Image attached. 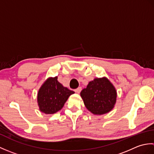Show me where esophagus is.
Segmentation results:
<instances>
[{
	"label": "esophagus",
	"mask_w": 154,
	"mask_h": 154,
	"mask_svg": "<svg viewBox=\"0 0 154 154\" xmlns=\"http://www.w3.org/2000/svg\"><path fill=\"white\" fill-rule=\"evenodd\" d=\"M81 90H82V89H81V87H78L77 89H75V92L77 93H79L81 92Z\"/></svg>",
	"instance_id": "34e87169"
}]
</instances>
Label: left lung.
<instances>
[{
  "label": "left lung",
  "mask_w": 154,
  "mask_h": 154,
  "mask_svg": "<svg viewBox=\"0 0 154 154\" xmlns=\"http://www.w3.org/2000/svg\"><path fill=\"white\" fill-rule=\"evenodd\" d=\"M85 105L91 112L101 115L109 112L116 101L115 88L106 77L96 78L81 92Z\"/></svg>",
  "instance_id": "left-lung-1"
}]
</instances>
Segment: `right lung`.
<instances>
[{
    "mask_svg": "<svg viewBox=\"0 0 154 154\" xmlns=\"http://www.w3.org/2000/svg\"><path fill=\"white\" fill-rule=\"evenodd\" d=\"M74 91L68 89L58 82L57 77H50L42 85L38 93L40 110L51 114L60 110Z\"/></svg>",
    "mask_w": 154,
    "mask_h": 154,
    "instance_id": "right-lung-1",
    "label": "right lung"
}]
</instances>
